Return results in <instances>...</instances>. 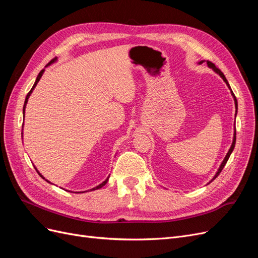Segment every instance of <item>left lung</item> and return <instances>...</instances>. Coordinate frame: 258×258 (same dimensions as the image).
Masks as SVG:
<instances>
[{"label": "left lung", "instance_id": "obj_1", "mask_svg": "<svg viewBox=\"0 0 258 258\" xmlns=\"http://www.w3.org/2000/svg\"><path fill=\"white\" fill-rule=\"evenodd\" d=\"M202 62L204 61H200L199 62V64H201ZM207 64H208V67L209 68H211L213 70V71L215 72V73H217L218 75H220L222 79H223V81L226 83V85H227V87L230 89V92H231V96L233 97V100H235V105H236V115H237V110H238V102H237V99H236V97H235V95H233V92H232V90H231V88H230V86H229V84H228V82H227V80H226V77H225V75L222 73V71L220 69H217L216 67H215V64L214 63H212V62H210V61H207ZM235 145H236V128H235V132H233V140H232V144H231V146H230V148H229V151H228V153H227V155L225 156V158H224V160H223V162L221 163V166H220V168H218V170H217V172L215 173V175L213 176V178L211 179V181L209 182V183H211L213 181V179H215L217 176H218V174H220L221 172H222V170H223V168L225 167V165H226V162L228 161V159H229V157H230V155H231V153H232V151H233V148H235ZM208 183V184H209Z\"/></svg>", "mask_w": 258, "mask_h": 258}]
</instances>
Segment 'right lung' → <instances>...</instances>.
Wrapping results in <instances>:
<instances>
[{"label":"right lung","mask_w":258,"mask_h":258,"mask_svg":"<svg viewBox=\"0 0 258 258\" xmlns=\"http://www.w3.org/2000/svg\"><path fill=\"white\" fill-rule=\"evenodd\" d=\"M56 61H57V58H53V59H52V60H51V61L49 62V63H48L47 66H46V67H48V66H50L51 63H53V62H56ZM44 71H45V69H43V70H42V71H41L40 73H38V75H37V77H36V81H35V83H34V85H33V87H32V88H31V90L29 91V93H28V95H27V97H26V100H25V105H23V118H25V112H26L25 110H26V105H27V103H28V100H29V98H30V96H31V93H32L33 89L35 88V86L37 85V83H38V82H40V80H41V77H42V75H43ZM21 135H22V134H21ZM34 168H35V167H34ZM35 170H36V172L38 173V175H40L41 177H43V178L45 179V181H46V182H48V183H50V182L48 181V179H46V178H45V177H44V176H43V175H42V174H41L40 172H38V170H37L36 168H35ZM108 177H110V176H108ZM108 177H107V178L105 179V181H104V182H102V183H101L100 185H98V186H96V187H93V188H91V189H89V190H90V191H92V190H97V189L101 188V187H103V186H104V185H105V184L107 183V181H108ZM50 184H51V183H50ZM86 191H87V190H86ZM79 192H85V191H79Z\"/></svg>","instance_id":"right-lung-1"}]
</instances>
